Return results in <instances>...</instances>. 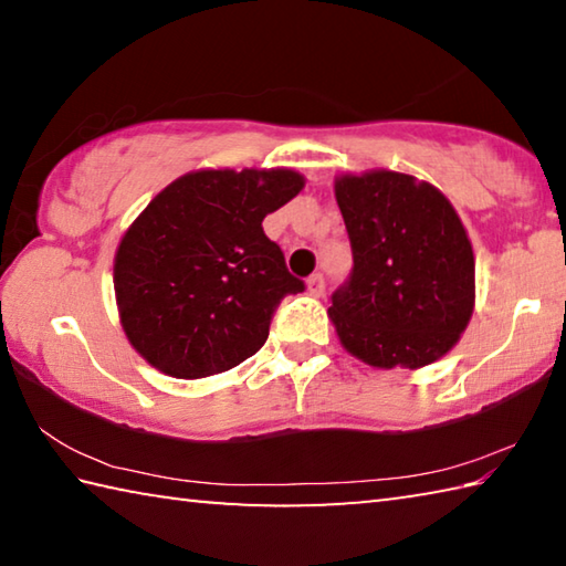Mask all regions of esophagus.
Returning a JSON list of instances; mask_svg holds the SVG:
<instances>
[{
	"label": "esophagus",
	"mask_w": 566,
	"mask_h": 566,
	"mask_svg": "<svg viewBox=\"0 0 566 566\" xmlns=\"http://www.w3.org/2000/svg\"><path fill=\"white\" fill-rule=\"evenodd\" d=\"M306 292H310L312 296L324 294V276L322 274H312L310 280H306Z\"/></svg>",
	"instance_id": "1"
}]
</instances>
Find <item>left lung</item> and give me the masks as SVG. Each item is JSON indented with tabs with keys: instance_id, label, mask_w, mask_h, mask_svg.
Wrapping results in <instances>:
<instances>
[{
	"instance_id": "1",
	"label": "left lung",
	"mask_w": 566,
	"mask_h": 566,
	"mask_svg": "<svg viewBox=\"0 0 566 566\" xmlns=\"http://www.w3.org/2000/svg\"><path fill=\"white\" fill-rule=\"evenodd\" d=\"M334 197L354 254L329 306L342 347L377 369L442 359L474 312V252L452 202L391 169L339 175Z\"/></svg>"
}]
</instances>
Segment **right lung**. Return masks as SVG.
<instances>
[{
  "mask_svg": "<svg viewBox=\"0 0 566 566\" xmlns=\"http://www.w3.org/2000/svg\"><path fill=\"white\" fill-rule=\"evenodd\" d=\"M304 189L294 169H197L171 181L114 254L122 329L142 359L202 379L262 349L286 294L304 290L262 222Z\"/></svg>",
  "mask_w": 566,
  "mask_h": 566,
  "instance_id": "1",
  "label": "right lung"
}]
</instances>
